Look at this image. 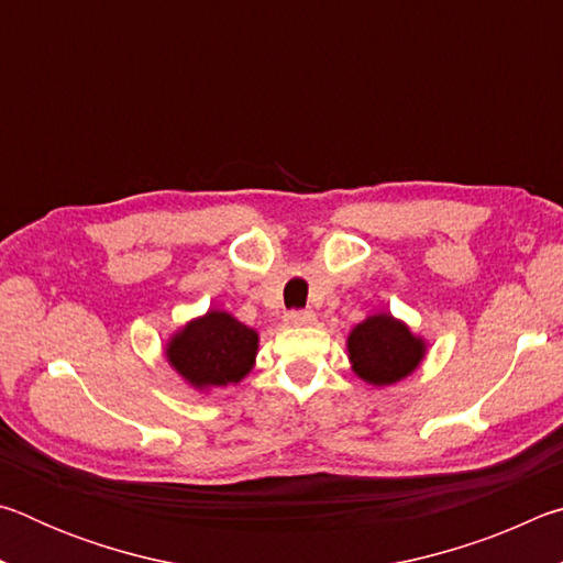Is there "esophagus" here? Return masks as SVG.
Returning a JSON list of instances; mask_svg holds the SVG:
<instances>
[{
  "instance_id": "34e87169",
  "label": "esophagus",
  "mask_w": 563,
  "mask_h": 563,
  "mask_svg": "<svg viewBox=\"0 0 563 563\" xmlns=\"http://www.w3.org/2000/svg\"><path fill=\"white\" fill-rule=\"evenodd\" d=\"M285 322H288V325H292V328H308V325H312V322H316V312L292 310V312H288V316H285Z\"/></svg>"
}]
</instances>
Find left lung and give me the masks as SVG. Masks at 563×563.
<instances>
[{"instance_id": "obj_1", "label": "left lung", "mask_w": 563, "mask_h": 563, "mask_svg": "<svg viewBox=\"0 0 563 563\" xmlns=\"http://www.w3.org/2000/svg\"><path fill=\"white\" fill-rule=\"evenodd\" d=\"M424 355V338L415 335L407 322L397 320L389 312L367 316L347 335L352 373L375 387L395 385L409 377L422 365Z\"/></svg>"}]
</instances>
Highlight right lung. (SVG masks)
Returning <instances> with one entry per match:
<instances>
[{
    "label": "right lung",
    "mask_w": 563,
    "mask_h": 563,
    "mask_svg": "<svg viewBox=\"0 0 563 563\" xmlns=\"http://www.w3.org/2000/svg\"><path fill=\"white\" fill-rule=\"evenodd\" d=\"M166 360L198 393L238 385L258 355V332L225 310L188 320L166 342Z\"/></svg>",
    "instance_id": "obj_1"
}]
</instances>
